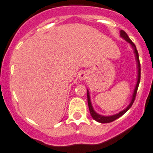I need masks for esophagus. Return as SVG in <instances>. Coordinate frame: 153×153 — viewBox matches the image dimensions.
Returning a JSON list of instances; mask_svg holds the SVG:
<instances>
[{"label":"esophagus","instance_id":"obj_1","mask_svg":"<svg viewBox=\"0 0 153 153\" xmlns=\"http://www.w3.org/2000/svg\"><path fill=\"white\" fill-rule=\"evenodd\" d=\"M86 78H87V73H86V72H81L79 75V79L81 80V81H84Z\"/></svg>","mask_w":153,"mask_h":153}]
</instances>
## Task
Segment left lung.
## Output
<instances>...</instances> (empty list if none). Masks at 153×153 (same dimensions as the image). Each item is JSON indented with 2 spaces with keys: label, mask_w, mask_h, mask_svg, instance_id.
Wrapping results in <instances>:
<instances>
[{
  "label": "left lung",
  "mask_w": 153,
  "mask_h": 153,
  "mask_svg": "<svg viewBox=\"0 0 153 153\" xmlns=\"http://www.w3.org/2000/svg\"><path fill=\"white\" fill-rule=\"evenodd\" d=\"M121 36L122 38H124L126 41L129 43L133 47L134 50H135V56H136V59H137V62H138V81H137V84L136 86H135V91H134L133 93V96H132V99L131 103L129 104V105L124 109V110L121 111V112H119L118 114H116L115 115H112V116H103V115H100L98 114H97L95 111L93 110V108H92V104H91V101H90V98H89V92L87 91V101H88V106H89V112H90L91 116L93 118L94 120H95L96 121L100 123H103V124H105V123H110L112 121H114L115 120H116L117 118H120L121 116H122L129 109V108L132 106V104H133L134 101H135V97H136V94H137V91H138V86H139V83H140V80H141V64H140V61H139V57H138V50H137L136 47H135V45L134 44V43L132 42V41L130 40V38H129V36L127 35V34L124 32V30L121 31Z\"/></svg>",
  "instance_id": "obj_1"
}]
</instances>
